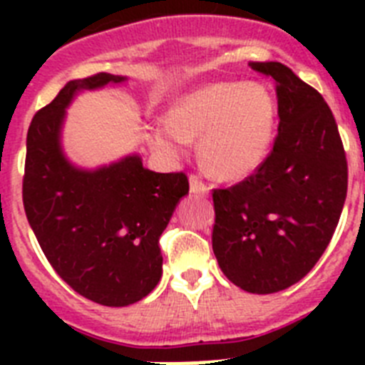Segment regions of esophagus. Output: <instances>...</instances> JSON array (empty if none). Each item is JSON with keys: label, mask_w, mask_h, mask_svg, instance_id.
<instances>
[{"label": "esophagus", "mask_w": 365, "mask_h": 365, "mask_svg": "<svg viewBox=\"0 0 365 365\" xmlns=\"http://www.w3.org/2000/svg\"><path fill=\"white\" fill-rule=\"evenodd\" d=\"M190 192L201 193V195H206V193L210 192V188H208V186H206L205 182H202V180L199 179V177L192 175V177H190Z\"/></svg>", "instance_id": "esophagus-1"}]
</instances>
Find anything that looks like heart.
Returning <instances> with one entry per match:
<instances>
[{
	"instance_id": "b5f03b06",
	"label": "heart",
	"mask_w": 365,
	"mask_h": 365,
	"mask_svg": "<svg viewBox=\"0 0 365 365\" xmlns=\"http://www.w3.org/2000/svg\"><path fill=\"white\" fill-rule=\"evenodd\" d=\"M276 131V102L263 83L215 82L182 93L166 120L148 128L153 151L177 160L199 138L206 170L227 180L252 175L269 157Z\"/></svg>"
}]
</instances>
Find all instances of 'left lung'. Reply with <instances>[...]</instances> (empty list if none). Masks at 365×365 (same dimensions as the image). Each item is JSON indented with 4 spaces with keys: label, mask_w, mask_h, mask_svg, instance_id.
<instances>
[{
    "label": "left lung",
    "mask_w": 365,
    "mask_h": 365,
    "mask_svg": "<svg viewBox=\"0 0 365 365\" xmlns=\"http://www.w3.org/2000/svg\"><path fill=\"white\" fill-rule=\"evenodd\" d=\"M278 91V137L254 175L215 190L212 248L252 294L298 283L325 252L347 193V160L324 96L279 62L252 63Z\"/></svg>",
    "instance_id": "obj_1"
}]
</instances>
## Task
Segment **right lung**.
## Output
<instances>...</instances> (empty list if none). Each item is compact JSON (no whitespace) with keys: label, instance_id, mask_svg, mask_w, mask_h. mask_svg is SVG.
<instances>
[{"label":"right lung","instance_id":"obj_1","mask_svg":"<svg viewBox=\"0 0 365 365\" xmlns=\"http://www.w3.org/2000/svg\"><path fill=\"white\" fill-rule=\"evenodd\" d=\"M128 76L100 73L71 80L34 115L27 133L24 206L53 269L67 285L106 307L146 298L163 276L159 237L188 195L185 173H157L128 153L96 168L63 150L67 109L83 91L122 86Z\"/></svg>","mask_w":365,"mask_h":365}]
</instances>
